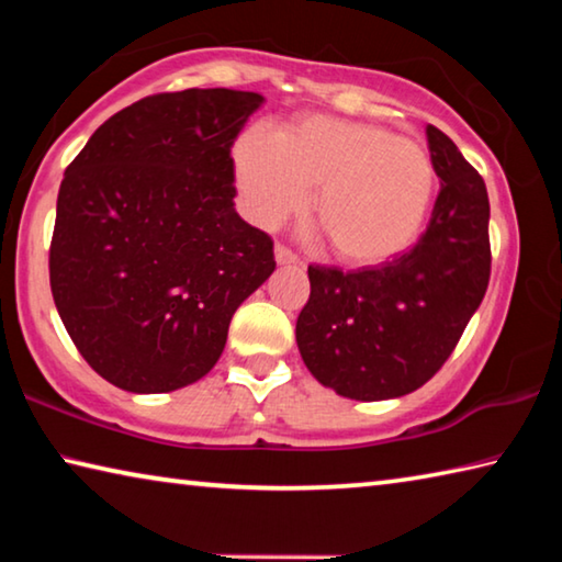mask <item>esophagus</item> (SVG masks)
Masks as SVG:
<instances>
[{
  "instance_id": "obj_1",
  "label": "esophagus",
  "mask_w": 562,
  "mask_h": 562,
  "mask_svg": "<svg viewBox=\"0 0 562 562\" xmlns=\"http://www.w3.org/2000/svg\"><path fill=\"white\" fill-rule=\"evenodd\" d=\"M274 260H278L280 265H297V262H300L297 255H294L284 243L274 245Z\"/></svg>"
}]
</instances>
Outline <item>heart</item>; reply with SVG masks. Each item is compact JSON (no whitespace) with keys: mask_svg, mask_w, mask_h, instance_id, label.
<instances>
[{"mask_svg":"<svg viewBox=\"0 0 562 562\" xmlns=\"http://www.w3.org/2000/svg\"><path fill=\"white\" fill-rule=\"evenodd\" d=\"M243 211L272 227L307 203L341 262L379 265L422 233L436 193L431 156L372 123L300 116L268 136L243 131L233 146Z\"/></svg>","mask_w":562,"mask_h":562,"instance_id":"1","label":"heart"}]
</instances>
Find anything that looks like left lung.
I'll return each instance as SVG.
<instances>
[{"instance_id": "8db88e82", "label": "left lung", "mask_w": 562, "mask_h": 562, "mask_svg": "<svg viewBox=\"0 0 562 562\" xmlns=\"http://www.w3.org/2000/svg\"><path fill=\"white\" fill-rule=\"evenodd\" d=\"M439 198L414 247L382 265H310V300L297 347L319 384L379 402L404 396L439 372L491 280L486 183L453 140L426 128Z\"/></svg>"}]
</instances>
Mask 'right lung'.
Returning a JSON list of instances; mask_svg holds the SVG:
<instances>
[{"label": "right lung", "mask_w": 562, "mask_h": 562, "mask_svg": "<svg viewBox=\"0 0 562 562\" xmlns=\"http://www.w3.org/2000/svg\"><path fill=\"white\" fill-rule=\"evenodd\" d=\"M262 97L154 93L113 113L69 166L49 245L54 304L93 372L136 394L205 376L272 237L235 213L231 148Z\"/></svg>", "instance_id": "add662e5"}]
</instances>
